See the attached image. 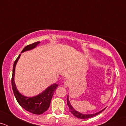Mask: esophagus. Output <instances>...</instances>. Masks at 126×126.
Returning <instances> with one entry per match:
<instances>
[{
	"label": "esophagus",
	"instance_id": "esophagus-1",
	"mask_svg": "<svg viewBox=\"0 0 126 126\" xmlns=\"http://www.w3.org/2000/svg\"><path fill=\"white\" fill-rule=\"evenodd\" d=\"M71 81H65V82H64V86L65 88H68L69 86H70V85H71Z\"/></svg>",
	"mask_w": 126,
	"mask_h": 126
}]
</instances>
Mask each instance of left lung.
I'll return each instance as SVG.
<instances>
[{"label":"left lung","mask_w":126,"mask_h":126,"mask_svg":"<svg viewBox=\"0 0 126 126\" xmlns=\"http://www.w3.org/2000/svg\"><path fill=\"white\" fill-rule=\"evenodd\" d=\"M67 104L68 105L69 109V111L71 112V113L73 115H74V116L78 118H79V119H89V118L93 117L97 115L99 113H100L101 112H103L105 109V108H104L102 110L99 111V112H96V113H92V114H84V113H82L81 112H78V111L76 110L73 107V106L71 105V103L69 102V95H67Z\"/></svg>","instance_id":"obj_1"}]
</instances>
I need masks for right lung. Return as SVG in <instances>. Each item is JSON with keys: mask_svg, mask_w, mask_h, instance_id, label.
<instances>
[{"mask_svg": "<svg viewBox=\"0 0 126 126\" xmlns=\"http://www.w3.org/2000/svg\"><path fill=\"white\" fill-rule=\"evenodd\" d=\"M40 42H37L33 43L31 45H28L26 46L22 50L21 53L32 50L34 48H36L38 44H40ZM21 54H19L18 57L14 61V65L13 69V76H12V88H13V92H14V96H15L16 100L17 101L19 104L22 107L26 110L34 114L40 115L45 112H46L49 108L50 105L51 100L53 93L56 90L58 87V84L56 83L52 84L48 88H47L43 92L38 94L36 96L28 97L26 96L21 93H19L15 84L14 81V76H15V69L17 62H18L19 59L20 58Z\"/></svg>", "mask_w": 126, "mask_h": 126, "instance_id": "obj_1", "label": "right lung"}]
</instances>
